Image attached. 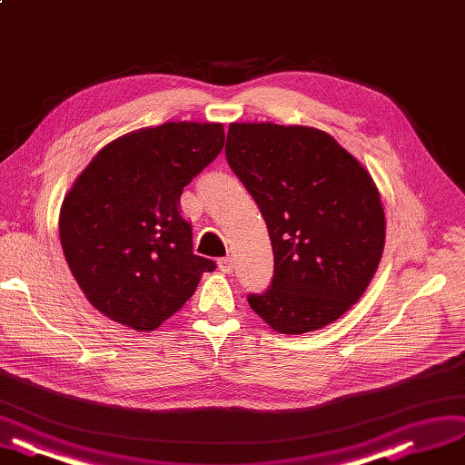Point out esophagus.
<instances>
[{
	"mask_svg": "<svg viewBox=\"0 0 465 465\" xmlns=\"http://www.w3.org/2000/svg\"><path fill=\"white\" fill-rule=\"evenodd\" d=\"M219 269L223 271V273H232L234 263H232L231 255H227V258H221V260H219Z\"/></svg>",
	"mask_w": 465,
	"mask_h": 465,
	"instance_id": "obj_1",
	"label": "esophagus"
}]
</instances>
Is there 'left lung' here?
Listing matches in <instances>:
<instances>
[{
  "instance_id": "1",
  "label": "left lung",
  "mask_w": 465,
  "mask_h": 465,
  "mask_svg": "<svg viewBox=\"0 0 465 465\" xmlns=\"http://www.w3.org/2000/svg\"><path fill=\"white\" fill-rule=\"evenodd\" d=\"M225 155L258 203L273 279L250 308L282 334L317 331L356 303L379 267L385 212L356 157L323 131L229 124Z\"/></svg>"
}]
</instances>
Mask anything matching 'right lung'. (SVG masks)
<instances>
[{
    "mask_svg": "<svg viewBox=\"0 0 465 465\" xmlns=\"http://www.w3.org/2000/svg\"><path fill=\"white\" fill-rule=\"evenodd\" d=\"M223 146L219 123H165L107 143L80 173L61 205L59 238L95 310L153 331L215 269L192 250L181 194Z\"/></svg>",
    "mask_w": 465,
    "mask_h": 465,
    "instance_id": "1",
    "label": "right lung"
}]
</instances>
